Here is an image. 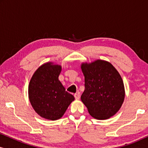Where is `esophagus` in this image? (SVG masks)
Returning <instances> with one entry per match:
<instances>
[{"instance_id":"1","label":"esophagus","mask_w":148,"mask_h":148,"mask_svg":"<svg viewBox=\"0 0 148 148\" xmlns=\"http://www.w3.org/2000/svg\"><path fill=\"white\" fill-rule=\"evenodd\" d=\"M74 96H75V98L76 100H79V98H80L79 94L78 93H76V94H75Z\"/></svg>"}]
</instances>
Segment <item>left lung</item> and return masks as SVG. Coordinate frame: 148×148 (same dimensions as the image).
Here are the masks:
<instances>
[{"mask_svg": "<svg viewBox=\"0 0 148 148\" xmlns=\"http://www.w3.org/2000/svg\"><path fill=\"white\" fill-rule=\"evenodd\" d=\"M85 90L81 99L91 116L104 120L116 114L125 98L122 78L110 62L97 60L83 63Z\"/></svg>", "mask_w": 148, "mask_h": 148, "instance_id": "obj_1", "label": "left lung"}]
</instances>
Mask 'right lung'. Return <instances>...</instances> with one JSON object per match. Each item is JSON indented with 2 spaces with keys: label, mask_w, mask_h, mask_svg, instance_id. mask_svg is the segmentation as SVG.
Returning <instances> with one entry per match:
<instances>
[{
  "label": "right lung",
  "mask_w": 148,
  "mask_h": 148,
  "mask_svg": "<svg viewBox=\"0 0 148 148\" xmlns=\"http://www.w3.org/2000/svg\"><path fill=\"white\" fill-rule=\"evenodd\" d=\"M60 71V65L48 62L38 69L29 82L28 94L32 107L49 120L61 118L75 99L58 79Z\"/></svg>",
  "instance_id": "add662e5"
}]
</instances>
